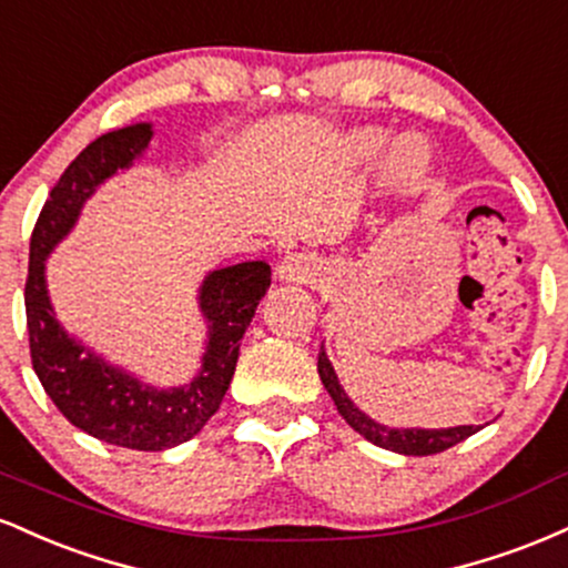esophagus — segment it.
Instances as JSON below:
<instances>
[{
	"mask_svg": "<svg viewBox=\"0 0 568 568\" xmlns=\"http://www.w3.org/2000/svg\"><path fill=\"white\" fill-rule=\"evenodd\" d=\"M312 270H315V264H312L310 258L302 256V253H293V256H288L283 264L277 266V275L283 280H296V283H304V280L312 277Z\"/></svg>",
	"mask_w": 568,
	"mask_h": 568,
	"instance_id": "obj_1",
	"label": "esophagus"
}]
</instances>
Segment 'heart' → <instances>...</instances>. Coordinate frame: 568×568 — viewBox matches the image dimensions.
Returning a JSON list of instances; mask_svg holds the SVG:
<instances>
[{
    "mask_svg": "<svg viewBox=\"0 0 568 568\" xmlns=\"http://www.w3.org/2000/svg\"><path fill=\"white\" fill-rule=\"evenodd\" d=\"M376 143H379V133H374V130H366V133H361L355 139V149H357V152H371ZM406 171H416V146L410 141H403L400 146H397L395 173L400 175Z\"/></svg>",
    "mask_w": 568,
    "mask_h": 568,
    "instance_id": "heart-1",
    "label": "heart"
}]
</instances>
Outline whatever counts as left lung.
Masks as SVG:
<instances>
[{"instance_id":"obj_1","label":"left lung","mask_w":568,"mask_h":568,"mask_svg":"<svg viewBox=\"0 0 568 568\" xmlns=\"http://www.w3.org/2000/svg\"><path fill=\"white\" fill-rule=\"evenodd\" d=\"M317 374H321L328 395L334 397L338 414L344 416V422H347L355 433H361L363 438L374 443V446L387 448V452H397L406 456L440 454L446 452V448L456 446V443L467 440L470 435H475L480 429L475 425H462V427H448V429H393V427L376 425V422L368 419V416L349 400L347 393H344L342 384L336 379V371L331 366L328 355H325L323 347L317 352Z\"/></svg>"}]
</instances>
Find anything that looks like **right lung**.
Here are the masks:
<instances>
[{"label":"right lung","mask_w":568,"mask_h":568,"mask_svg":"<svg viewBox=\"0 0 568 568\" xmlns=\"http://www.w3.org/2000/svg\"><path fill=\"white\" fill-rule=\"evenodd\" d=\"M152 125H130L101 135L77 154L39 213L29 247L26 325L31 366L58 410L93 438L133 452H165L186 443L216 414L237 366L240 342L253 312L270 288L266 262H243L216 270L200 291L207 317V349L192 384L154 389L84 349L61 328L44 288V258L80 216L84 200L101 181L128 168L146 149Z\"/></svg>","instance_id":"obj_1"}]
</instances>
